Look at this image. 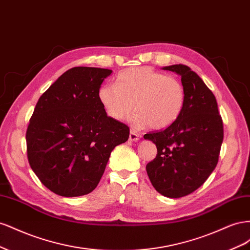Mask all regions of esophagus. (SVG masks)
Here are the masks:
<instances>
[{
  "mask_svg": "<svg viewBox=\"0 0 250 250\" xmlns=\"http://www.w3.org/2000/svg\"><path fill=\"white\" fill-rule=\"evenodd\" d=\"M140 138H141V135L139 134V133H137V132H134V131H130V133H129V140L131 141V142H137V141H139L140 140Z\"/></svg>",
  "mask_w": 250,
  "mask_h": 250,
  "instance_id": "obj_1",
  "label": "esophagus"
}]
</instances>
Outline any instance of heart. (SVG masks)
Segmentation results:
<instances>
[{
	"instance_id": "1",
	"label": "heart",
	"mask_w": 250,
	"mask_h": 250,
	"mask_svg": "<svg viewBox=\"0 0 250 250\" xmlns=\"http://www.w3.org/2000/svg\"><path fill=\"white\" fill-rule=\"evenodd\" d=\"M98 99L106 115L123 121L130 118L138 127L161 130L174 124L183 113L186 88L178 78L165 75L149 66L130 67L118 74L115 84H103Z\"/></svg>"
}]
</instances>
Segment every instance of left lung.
Here are the masks:
<instances>
[{"label": "left lung", "instance_id": "8db88e82", "mask_svg": "<svg viewBox=\"0 0 250 250\" xmlns=\"http://www.w3.org/2000/svg\"><path fill=\"white\" fill-rule=\"evenodd\" d=\"M164 70L181 76L187 101L179 119L163 130L148 132L144 139L157 148L146 170L155 190L169 198L184 197L204 184L219 161L223 122L216 98L206 83L184 64Z\"/></svg>", "mask_w": 250, "mask_h": 250}]
</instances>
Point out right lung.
Here are the masks:
<instances>
[{
	"mask_svg": "<svg viewBox=\"0 0 250 250\" xmlns=\"http://www.w3.org/2000/svg\"><path fill=\"white\" fill-rule=\"evenodd\" d=\"M111 72L72 67L36 103L26 132L28 162L53 193L77 197L94 191L113 148L129 138V127L110 119L98 99Z\"/></svg>",
	"mask_w": 250,
	"mask_h": 250,
	"instance_id": "obj_1",
	"label": "right lung"
}]
</instances>
